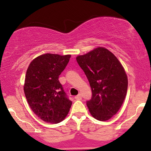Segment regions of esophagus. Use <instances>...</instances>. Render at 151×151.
I'll return each instance as SVG.
<instances>
[{"label": "esophagus", "instance_id": "obj_1", "mask_svg": "<svg viewBox=\"0 0 151 151\" xmlns=\"http://www.w3.org/2000/svg\"><path fill=\"white\" fill-rule=\"evenodd\" d=\"M74 98H75V99L77 100H81V95L80 93H79V94L77 95V96H74Z\"/></svg>", "mask_w": 151, "mask_h": 151}]
</instances>
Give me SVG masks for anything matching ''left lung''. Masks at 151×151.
Segmentation results:
<instances>
[{
  "mask_svg": "<svg viewBox=\"0 0 151 151\" xmlns=\"http://www.w3.org/2000/svg\"><path fill=\"white\" fill-rule=\"evenodd\" d=\"M77 61L85 73L91 89L89 110L99 121L109 120L117 113L126 96L128 78L124 67L113 53L98 47L80 55Z\"/></svg>",
  "mask_w": 151,
  "mask_h": 151,
  "instance_id": "left-lung-1",
  "label": "left lung"
}]
</instances>
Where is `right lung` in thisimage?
Returning a JSON list of instances; mask_svg holds the SVG:
<instances>
[{"label": "right lung", "instance_id": "right-lung-1", "mask_svg": "<svg viewBox=\"0 0 151 151\" xmlns=\"http://www.w3.org/2000/svg\"><path fill=\"white\" fill-rule=\"evenodd\" d=\"M71 55L45 54L34 59L26 72L24 92L27 103L41 120L50 124L63 121L72 102L59 81Z\"/></svg>", "mask_w": 151, "mask_h": 151}]
</instances>
